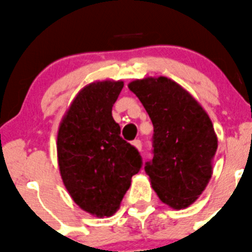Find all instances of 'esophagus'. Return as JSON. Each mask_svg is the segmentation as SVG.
Listing matches in <instances>:
<instances>
[{
  "mask_svg": "<svg viewBox=\"0 0 252 252\" xmlns=\"http://www.w3.org/2000/svg\"><path fill=\"white\" fill-rule=\"evenodd\" d=\"M133 145H134V146L136 147L137 150H139V151H141V150H142V142L140 141L139 139H137V140H134V141H133Z\"/></svg>",
  "mask_w": 252,
  "mask_h": 252,
  "instance_id": "esophagus-1",
  "label": "esophagus"
}]
</instances>
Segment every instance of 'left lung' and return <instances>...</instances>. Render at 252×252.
Instances as JSON below:
<instances>
[{
    "instance_id": "1",
    "label": "left lung",
    "mask_w": 252,
    "mask_h": 252,
    "mask_svg": "<svg viewBox=\"0 0 252 252\" xmlns=\"http://www.w3.org/2000/svg\"><path fill=\"white\" fill-rule=\"evenodd\" d=\"M128 87L153 124V158L145 163L153 189L171 208H187L211 177L217 150L213 123L202 106L171 79H137Z\"/></svg>"
}]
</instances>
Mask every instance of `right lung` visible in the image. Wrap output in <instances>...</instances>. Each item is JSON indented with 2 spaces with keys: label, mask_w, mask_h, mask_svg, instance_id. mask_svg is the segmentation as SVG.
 Instances as JSON below:
<instances>
[{
  "label": "right lung",
  "mask_w": 252,
  "mask_h": 252,
  "mask_svg": "<svg viewBox=\"0 0 252 252\" xmlns=\"http://www.w3.org/2000/svg\"><path fill=\"white\" fill-rule=\"evenodd\" d=\"M123 86L104 81L82 89L58 133L63 185L79 208L97 217L117 211L131 177L142 168L140 152L123 140L112 117Z\"/></svg>",
  "instance_id": "obj_1"
}]
</instances>
